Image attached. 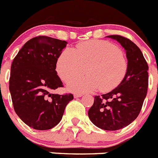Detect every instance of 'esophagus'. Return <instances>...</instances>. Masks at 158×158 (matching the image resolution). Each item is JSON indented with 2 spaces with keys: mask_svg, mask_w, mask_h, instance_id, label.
Here are the masks:
<instances>
[{
  "mask_svg": "<svg viewBox=\"0 0 158 158\" xmlns=\"http://www.w3.org/2000/svg\"><path fill=\"white\" fill-rule=\"evenodd\" d=\"M82 96V94H81V93H75L74 94V97H80Z\"/></svg>",
  "mask_w": 158,
  "mask_h": 158,
  "instance_id": "1",
  "label": "esophagus"
}]
</instances>
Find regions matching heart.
Listing matches in <instances>:
<instances>
[{"instance_id":"obj_1","label":"heart","mask_w":158,"mask_h":158,"mask_svg":"<svg viewBox=\"0 0 158 158\" xmlns=\"http://www.w3.org/2000/svg\"><path fill=\"white\" fill-rule=\"evenodd\" d=\"M88 76L77 80L85 73ZM57 75L72 90L103 92L118 86L128 71V62L122 51L112 43L91 40L77 44L75 51L64 49L56 64Z\"/></svg>"}]
</instances>
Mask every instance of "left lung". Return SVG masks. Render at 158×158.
<instances>
[{
  "label": "left lung",
  "mask_w": 158,
  "mask_h": 158,
  "mask_svg": "<svg viewBox=\"0 0 158 158\" xmlns=\"http://www.w3.org/2000/svg\"><path fill=\"white\" fill-rule=\"evenodd\" d=\"M107 37L120 43L126 51L128 71L118 86L101 97L95 96L88 111L91 122L100 129L115 131L129 126L139 115L148 88V64L132 41L119 35Z\"/></svg>",
  "instance_id": "1"
}]
</instances>
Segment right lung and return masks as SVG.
I'll return each instance as SVG.
<instances>
[{"mask_svg":"<svg viewBox=\"0 0 158 158\" xmlns=\"http://www.w3.org/2000/svg\"><path fill=\"white\" fill-rule=\"evenodd\" d=\"M67 42L45 36L29 40L20 49L11 67L9 90L16 114L36 130L52 129L62 118L72 94L53 93L62 87L56 64Z\"/></svg>","mask_w":158,"mask_h":158,"instance_id":"obj_1","label":"right lung"}]
</instances>
